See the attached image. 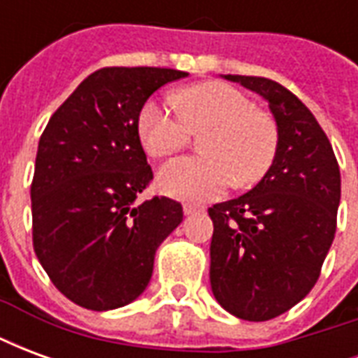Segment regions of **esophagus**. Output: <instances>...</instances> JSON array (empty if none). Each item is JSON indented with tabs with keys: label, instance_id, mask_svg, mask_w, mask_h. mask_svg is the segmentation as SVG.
<instances>
[{
	"label": "esophagus",
	"instance_id": "34e87169",
	"mask_svg": "<svg viewBox=\"0 0 358 358\" xmlns=\"http://www.w3.org/2000/svg\"><path fill=\"white\" fill-rule=\"evenodd\" d=\"M201 210H203L201 205H194V203H186V205H184V215H186V217L195 215V213H201Z\"/></svg>",
	"mask_w": 358,
	"mask_h": 358
}]
</instances>
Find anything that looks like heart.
Instances as JSON below:
<instances>
[{
    "label": "heart",
    "mask_w": 358,
    "mask_h": 358,
    "mask_svg": "<svg viewBox=\"0 0 358 358\" xmlns=\"http://www.w3.org/2000/svg\"><path fill=\"white\" fill-rule=\"evenodd\" d=\"M171 103L149 99L140 110L138 132L151 157L176 153L189 132L203 136L199 157H180L157 174V184L171 197L207 201L232 186L257 184L268 172L278 153V126L268 113L224 82H203L176 95Z\"/></svg>",
    "instance_id": "obj_1"
}]
</instances>
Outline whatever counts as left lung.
<instances>
[{"label":"left lung","mask_w":358,"mask_h":358,"mask_svg":"<svg viewBox=\"0 0 358 358\" xmlns=\"http://www.w3.org/2000/svg\"><path fill=\"white\" fill-rule=\"evenodd\" d=\"M224 78L268 101L278 153L253 189L209 209L210 289L230 315L264 322L315 287L336 236L341 178L330 140L299 97L261 76Z\"/></svg>","instance_id":"1"}]
</instances>
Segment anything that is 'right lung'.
<instances>
[{"mask_svg":"<svg viewBox=\"0 0 358 358\" xmlns=\"http://www.w3.org/2000/svg\"><path fill=\"white\" fill-rule=\"evenodd\" d=\"M187 76L157 66L95 71L43 130L30 197L38 261L65 297L113 310L148 287L157 248L182 222L169 197L136 203L153 172L138 117L153 92Z\"/></svg>","mask_w":358,"mask_h":358,"instance_id":"obj_1","label":"right lung"}]
</instances>
